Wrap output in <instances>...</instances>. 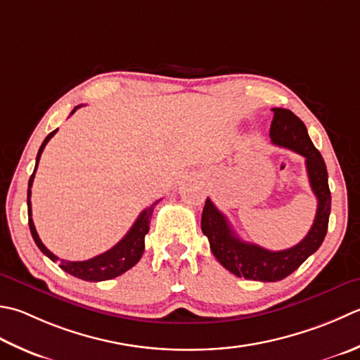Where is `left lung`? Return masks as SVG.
<instances>
[{
    "label": "left lung",
    "mask_w": 360,
    "mask_h": 360,
    "mask_svg": "<svg viewBox=\"0 0 360 360\" xmlns=\"http://www.w3.org/2000/svg\"><path fill=\"white\" fill-rule=\"evenodd\" d=\"M270 128L271 142L301 154L306 159V170L312 192L319 200L311 231L302 240L283 251H270L262 246L243 242L232 231L228 218L206 200L201 217V231L209 238L210 251L224 269L238 278L276 283L292 274L304 260L314 255L325 240L330 214V192L328 170L320 151L314 146L304 123L292 110L273 108Z\"/></svg>",
    "instance_id": "obj_1"
}]
</instances>
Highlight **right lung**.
<instances>
[{"label": "right lung", "instance_id": "add662e5", "mask_svg": "<svg viewBox=\"0 0 360 360\" xmlns=\"http://www.w3.org/2000/svg\"><path fill=\"white\" fill-rule=\"evenodd\" d=\"M79 108L81 105H76L72 114H75L76 109ZM56 132H58V129L49 132L46 139L44 140V143H41L40 150L37 153V159H35L34 173L31 174L30 182H27V217H30V229H31L34 242L46 257L51 259L53 262H59L60 269L63 271H67L68 274H72V276H76L82 281H90V283H98V281H108L112 278H117L120 274H123L124 271L132 269V266L139 262L140 257H142L145 251V236L148 234V231H150V220H151L153 210L159 201L151 204L150 207H146L143 212L139 215L136 223L132 224V228L128 231V234H126L122 240L114 246V248L103 252V255L91 257L89 260H81V262H72V260H63V259H59L58 256H54L53 252L49 251L44 243H41L37 231H35L34 221H32V209H31V187H32L34 174H35V170H37L40 156L41 153H44V148L46 146L49 139H51Z\"/></svg>", "mask_w": 360, "mask_h": 360}]
</instances>
